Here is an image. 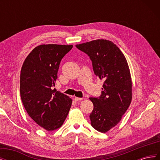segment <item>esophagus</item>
<instances>
[{"mask_svg": "<svg viewBox=\"0 0 160 160\" xmlns=\"http://www.w3.org/2000/svg\"><path fill=\"white\" fill-rule=\"evenodd\" d=\"M82 99H83V98H77V97H75L74 98V100L75 101H81Z\"/></svg>", "mask_w": 160, "mask_h": 160, "instance_id": "esophagus-1", "label": "esophagus"}]
</instances>
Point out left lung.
I'll return each mask as SVG.
<instances>
[{
	"instance_id": "8db88e82",
	"label": "left lung",
	"mask_w": 160,
	"mask_h": 160,
	"mask_svg": "<svg viewBox=\"0 0 160 160\" xmlns=\"http://www.w3.org/2000/svg\"><path fill=\"white\" fill-rule=\"evenodd\" d=\"M92 61L94 73L105 80L98 98H90L93 109L91 125L105 133L122 119L132 98V83L126 59L119 48L108 40L98 39L75 45Z\"/></svg>"
}]
</instances>
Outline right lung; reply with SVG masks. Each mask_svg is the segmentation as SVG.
Returning <instances> with one entry per match:
<instances>
[{
	"mask_svg": "<svg viewBox=\"0 0 160 160\" xmlns=\"http://www.w3.org/2000/svg\"><path fill=\"white\" fill-rule=\"evenodd\" d=\"M72 45H41L35 47L23 62L20 93L27 113L47 131L59 128L71 108L72 99L53 87L61 59Z\"/></svg>",
	"mask_w": 160,
	"mask_h": 160,
	"instance_id": "right-lung-1",
	"label": "right lung"
}]
</instances>
